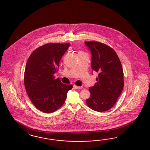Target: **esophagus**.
<instances>
[{
  "mask_svg": "<svg viewBox=\"0 0 150 150\" xmlns=\"http://www.w3.org/2000/svg\"><path fill=\"white\" fill-rule=\"evenodd\" d=\"M74 88H75V89H81L82 88V87H80V86H77L74 85Z\"/></svg>",
  "mask_w": 150,
  "mask_h": 150,
  "instance_id": "34e87169",
  "label": "esophagus"
}]
</instances>
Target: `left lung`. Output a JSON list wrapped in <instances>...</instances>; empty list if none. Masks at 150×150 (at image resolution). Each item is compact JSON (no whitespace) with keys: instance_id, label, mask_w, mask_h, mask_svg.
Here are the masks:
<instances>
[{"instance_id":"8db88e82","label":"left lung","mask_w":150,"mask_h":150,"mask_svg":"<svg viewBox=\"0 0 150 150\" xmlns=\"http://www.w3.org/2000/svg\"><path fill=\"white\" fill-rule=\"evenodd\" d=\"M91 54V68L99 73L95 85L89 88L91 97L86 100L88 107L104 112L113 107L124 86V72L115 51L96 41L84 42Z\"/></svg>"}]
</instances>
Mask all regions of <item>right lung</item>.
<instances>
[{"label": "right lung", "instance_id": "add662e5", "mask_svg": "<svg viewBox=\"0 0 150 150\" xmlns=\"http://www.w3.org/2000/svg\"><path fill=\"white\" fill-rule=\"evenodd\" d=\"M70 45L69 43L44 44L35 49L28 59L24 76L26 91L33 105L44 113H52L61 107L67 92L73 88L54 76Z\"/></svg>", "mask_w": 150, "mask_h": 150}]
</instances>
